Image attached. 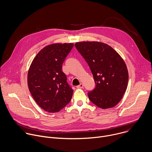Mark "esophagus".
<instances>
[{"label":"esophagus","instance_id":"obj_1","mask_svg":"<svg viewBox=\"0 0 152 152\" xmlns=\"http://www.w3.org/2000/svg\"><path fill=\"white\" fill-rule=\"evenodd\" d=\"M83 87V85L82 83H80V85H79L78 86H77V88H82Z\"/></svg>","mask_w":152,"mask_h":152}]
</instances>
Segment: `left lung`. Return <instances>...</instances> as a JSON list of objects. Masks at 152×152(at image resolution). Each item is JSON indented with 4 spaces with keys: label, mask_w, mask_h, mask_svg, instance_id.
<instances>
[{
    "label": "left lung",
    "mask_w": 152,
    "mask_h": 152,
    "mask_svg": "<svg viewBox=\"0 0 152 152\" xmlns=\"http://www.w3.org/2000/svg\"><path fill=\"white\" fill-rule=\"evenodd\" d=\"M88 63L95 88L89 91L88 98L103 109L115 106L125 94L128 82L126 64L109 45L98 42H81L75 45Z\"/></svg>",
    "instance_id": "8db88e82"
}]
</instances>
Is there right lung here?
I'll use <instances>...</instances> for the list:
<instances>
[{
    "label": "right lung",
    "mask_w": 152,
    "mask_h": 152,
    "mask_svg": "<svg viewBox=\"0 0 152 152\" xmlns=\"http://www.w3.org/2000/svg\"><path fill=\"white\" fill-rule=\"evenodd\" d=\"M73 43L49 45L36 55L28 72L29 91L36 103L49 113L60 111L69 103L73 90L67 82L62 65Z\"/></svg>",
    "instance_id": "1"
}]
</instances>
